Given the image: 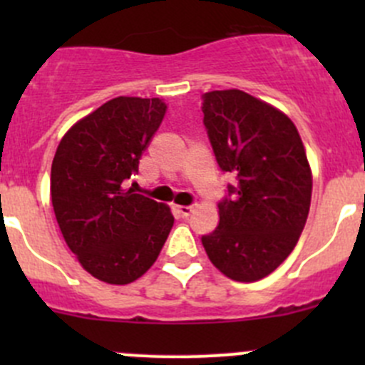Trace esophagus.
Returning <instances> with one entry per match:
<instances>
[{
  "mask_svg": "<svg viewBox=\"0 0 365 365\" xmlns=\"http://www.w3.org/2000/svg\"><path fill=\"white\" fill-rule=\"evenodd\" d=\"M173 210H175L180 217H189L190 213H192V206H175Z\"/></svg>",
  "mask_w": 365,
  "mask_h": 365,
  "instance_id": "esophagus-1",
  "label": "esophagus"
}]
</instances>
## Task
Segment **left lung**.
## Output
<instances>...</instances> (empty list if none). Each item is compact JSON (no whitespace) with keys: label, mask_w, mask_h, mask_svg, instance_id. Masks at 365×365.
I'll return each mask as SVG.
<instances>
[{"label":"left lung","mask_w":365,"mask_h":365,"mask_svg":"<svg viewBox=\"0 0 365 365\" xmlns=\"http://www.w3.org/2000/svg\"><path fill=\"white\" fill-rule=\"evenodd\" d=\"M205 127L222 171L237 178L219 226L201 238L217 270L238 282L270 275L295 249L309 215L312 171L295 123L242 90L203 95Z\"/></svg>","instance_id":"left-lung-1"}]
</instances>
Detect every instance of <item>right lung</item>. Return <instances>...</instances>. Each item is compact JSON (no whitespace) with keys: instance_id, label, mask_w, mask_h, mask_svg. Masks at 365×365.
<instances>
[{"instance_id":"1","label":"right lung","mask_w":365,"mask_h":365,"mask_svg":"<svg viewBox=\"0 0 365 365\" xmlns=\"http://www.w3.org/2000/svg\"><path fill=\"white\" fill-rule=\"evenodd\" d=\"M164 114L160 98L116 97L76 121L54 153L58 226L81 267L108 284L146 274L175 222L168 205L125 189Z\"/></svg>"}]
</instances>
